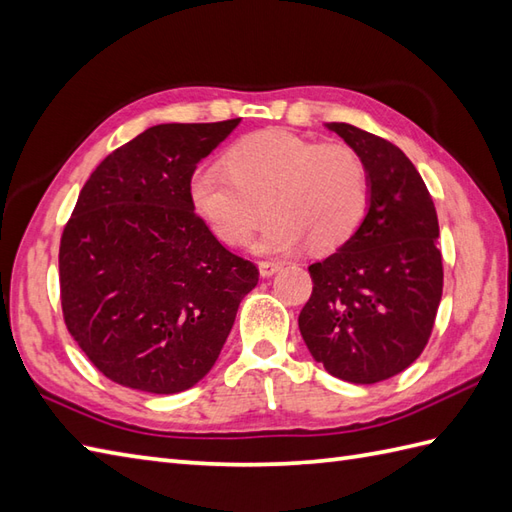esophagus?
Here are the masks:
<instances>
[{
  "instance_id": "obj_1",
  "label": "esophagus",
  "mask_w": 512,
  "mask_h": 512,
  "mask_svg": "<svg viewBox=\"0 0 512 512\" xmlns=\"http://www.w3.org/2000/svg\"><path fill=\"white\" fill-rule=\"evenodd\" d=\"M281 261H272V259H264V261H259V275L264 277V279H268V277H272L275 275V272H279L281 270Z\"/></svg>"
}]
</instances>
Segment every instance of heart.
I'll use <instances>...</instances> for the list:
<instances>
[{
	"label": "heart",
	"mask_w": 512,
	"mask_h": 512,
	"mask_svg": "<svg viewBox=\"0 0 512 512\" xmlns=\"http://www.w3.org/2000/svg\"><path fill=\"white\" fill-rule=\"evenodd\" d=\"M194 211L224 244L237 246L272 211L251 248L290 253L312 244L334 253L353 240L371 207V178L349 146L264 130L227 152L224 168H200L189 183Z\"/></svg>",
	"instance_id": "heart-1"
}]
</instances>
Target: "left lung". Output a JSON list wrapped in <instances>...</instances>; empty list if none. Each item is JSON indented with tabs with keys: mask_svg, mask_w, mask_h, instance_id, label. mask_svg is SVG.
<instances>
[{
	"mask_svg": "<svg viewBox=\"0 0 512 512\" xmlns=\"http://www.w3.org/2000/svg\"><path fill=\"white\" fill-rule=\"evenodd\" d=\"M325 126L362 157L371 207L349 244L310 266L314 290L299 329L329 375L377 384L406 371L432 334L443 294L438 218L395 144L344 122Z\"/></svg>",
	"mask_w": 512,
	"mask_h": 512,
	"instance_id": "1",
	"label": "left lung"
}]
</instances>
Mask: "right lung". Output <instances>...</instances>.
<instances>
[{
	"label": "right lung",
	"instance_id": "1",
	"mask_svg": "<svg viewBox=\"0 0 512 512\" xmlns=\"http://www.w3.org/2000/svg\"><path fill=\"white\" fill-rule=\"evenodd\" d=\"M240 120L159 124L111 152L61 237L69 334L111 382L174 395L205 377L259 281L194 213L196 165Z\"/></svg>",
	"mask_w": 512,
	"mask_h": 512
}]
</instances>
